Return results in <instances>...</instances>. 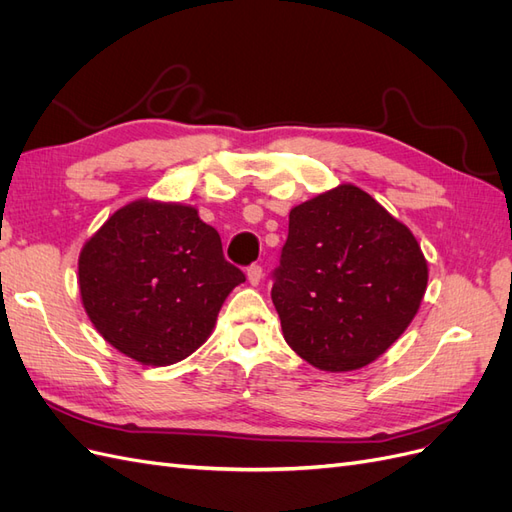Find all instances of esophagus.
Wrapping results in <instances>:
<instances>
[{
  "instance_id": "1",
  "label": "esophagus",
  "mask_w": 512,
  "mask_h": 512,
  "mask_svg": "<svg viewBox=\"0 0 512 512\" xmlns=\"http://www.w3.org/2000/svg\"><path fill=\"white\" fill-rule=\"evenodd\" d=\"M247 280H250L252 286H258L262 280V267L260 265H250L247 267Z\"/></svg>"
}]
</instances>
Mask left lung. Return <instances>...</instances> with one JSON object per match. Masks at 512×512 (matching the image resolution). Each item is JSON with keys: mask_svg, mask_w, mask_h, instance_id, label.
<instances>
[{"mask_svg": "<svg viewBox=\"0 0 512 512\" xmlns=\"http://www.w3.org/2000/svg\"><path fill=\"white\" fill-rule=\"evenodd\" d=\"M425 288L421 245L356 185L290 211L271 299L288 346L314 367L352 371L378 359L408 329Z\"/></svg>", "mask_w": 512, "mask_h": 512, "instance_id": "8db88e82", "label": "left lung"}]
</instances>
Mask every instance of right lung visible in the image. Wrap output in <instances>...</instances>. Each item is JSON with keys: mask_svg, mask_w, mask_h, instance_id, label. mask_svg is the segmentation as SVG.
I'll return each instance as SVG.
<instances>
[{"mask_svg": "<svg viewBox=\"0 0 512 512\" xmlns=\"http://www.w3.org/2000/svg\"><path fill=\"white\" fill-rule=\"evenodd\" d=\"M241 282L245 275L224 258L218 230L177 203L121 207L79 256L89 320L143 365H173L203 346Z\"/></svg>", "mask_w": 512, "mask_h": 512, "instance_id": "obj_1", "label": "right lung"}]
</instances>
